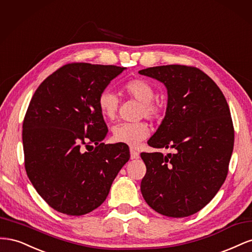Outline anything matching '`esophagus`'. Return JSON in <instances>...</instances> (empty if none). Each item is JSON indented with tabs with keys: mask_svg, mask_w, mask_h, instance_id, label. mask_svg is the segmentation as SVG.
Returning <instances> with one entry per match:
<instances>
[{
	"mask_svg": "<svg viewBox=\"0 0 252 252\" xmlns=\"http://www.w3.org/2000/svg\"><path fill=\"white\" fill-rule=\"evenodd\" d=\"M130 158H131V159L139 158H140V154H139V152L136 151L135 149L130 148Z\"/></svg>",
	"mask_w": 252,
	"mask_h": 252,
	"instance_id": "1",
	"label": "esophagus"
}]
</instances>
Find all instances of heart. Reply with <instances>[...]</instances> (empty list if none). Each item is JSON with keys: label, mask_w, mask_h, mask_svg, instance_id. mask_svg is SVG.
<instances>
[{"label": "heart", "mask_w": 252, "mask_h": 252, "mask_svg": "<svg viewBox=\"0 0 252 252\" xmlns=\"http://www.w3.org/2000/svg\"><path fill=\"white\" fill-rule=\"evenodd\" d=\"M123 90L129 96L134 97L142 103L141 116L151 120L162 117L163 105L155 100V89L150 84L142 79H134L124 84ZM97 106L104 118L113 119L119 109V97L110 89L102 90L97 96ZM113 139L119 143L135 147L150 133L149 126L145 122L136 123H119L113 127Z\"/></svg>", "instance_id": "b5f03b06"}]
</instances>
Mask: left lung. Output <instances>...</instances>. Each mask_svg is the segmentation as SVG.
I'll list each match as a JSON object with an SVG mask.
<instances>
[{
    "mask_svg": "<svg viewBox=\"0 0 252 252\" xmlns=\"http://www.w3.org/2000/svg\"><path fill=\"white\" fill-rule=\"evenodd\" d=\"M139 73L163 83L168 95L165 117L147 143L174 149L141 154L147 169L143 197L163 216L189 217L205 207L226 180L234 143L229 107L217 84L195 67L157 66Z\"/></svg>",
    "mask_w": 252,
    "mask_h": 252,
    "instance_id": "left-lung-1",
    "label": "left lung"
}]
</instances>
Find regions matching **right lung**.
I'll list each match as a JSON object with an SVG mask.
<instances>
[{
  "label": "right lung",
  "mask_w": 252,
  "mask_h": 252,
  "mask_svg": "<svg viewBox=\"0 0 252 252\" xmlns=\"http://www.w3.org/2000/svg\"><path fill=\"white\" fill-rule=\"evenodd\" d=\"M126 69L114 65L67 64L37 87L23 122L25 169L50 207L83 216L107 197L130 158L126 144L102 141L108 132L97 96ZM90 143L96 147L88 150Z\"/></svg>",
  "instance_id": "add662e5"
}]
</instances>
